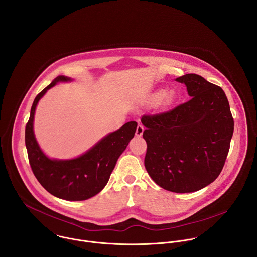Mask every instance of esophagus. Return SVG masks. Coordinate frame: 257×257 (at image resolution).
<instances>
[{
    "instance_id": "34e87169",
    "label": "esophagus",
    "mask_w": 257,
    "mask_h": 257,
    "mask_svg": "<svg viewBox=\"0 0 257 257\" xmlns=\"http://www.w3.org/2000/svg\"><path fill=\"white\" fill-rule=\"evenodd\" d=\"M144 130H145L144 125L139 123V124H138V126H137V130H136V136H137V137H141V136H143Z\"/></svg>"
}]
</instances>
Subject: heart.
Returning a JSON list of instances; mask_svg holds the SVG:
<instances>
[{"label":"heart","mask_w":257,"mask_h":257,"mask_svg":"<svg viewBox=\"0 0 257 257\" xmlns=\"http://www.w3.org/2000/svg\"><path fill=\"white\" fill-rule=\"evenodd\" d=\"M159 96H162V93H161V94H159Z\"/></svg>","instance_id":"b5f03b06"}]
</instances>
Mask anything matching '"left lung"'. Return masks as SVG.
Segmentation results:
<instances>
[{
  "label": "left lung",
  "instance_id": "obj_1",
  "mask_svg": "<svg viewBox=\"0 0 257 257\" xmlns=\"http://www.w3.org/2000/svg\"><path fill=\"white\" fill-rule=\"evenodd\" d=\"M190 100L172 110L146 113L145 165L161 188L175 193L201 190L223 168L233 134V117L220 86L197 74L176 79Z\"/></svg>",
  "mask_w": 257,
  "mask_h": 257
}]
</instances>
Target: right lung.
I'll return each mask as SVG.
<instances>
[{"label": "right lung", "mask_w": 257, "mask_h": 257, "mask_svg": "<svg viewBox=\"0 0 257 257\" xmlns=\"http://www.w3.org/2000/svg\"><path fill=\"white\" fill-rule=\"evenodd\" d=\"M68 80L67 77L58 76L36 97L26 125V147L32 170L47 192L63 200L83 201L97 195L107 185L117 158L134 138L138 123L126 122L76 159H49L40 150L34 135L35 110L37 102L48 89L58 81Z\"/></svg>", "instance_id": "1"}]
</instances>
